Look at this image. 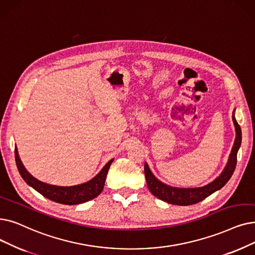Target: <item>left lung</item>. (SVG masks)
Here are the masks:
<instances>
[{
    "instance_id": "left-lung-1",
    "label": "left lung",
    "mask_w": 255,
    "mask_h": 255,
    "mask_svg": "<svg viewBox=\"0 0 255 255\" xmlns=\"http://www.w3.org/2000/svg\"><path fill=\"white\" fill-rule=\"evenodd\" d=\"M232 120H234V123L236 126V132H237L235 145L232 147L226 168L216 180H214L212 183H209L203 187H196V189H177V187L165 185L159 180H157L151 173L148 164L145 163V176H146V181L150 192L155 197H157L158 199H160V200L164 202H168L175 205L186 206V205H192V204L200 202L204 200V199L209 195L215 193L216 191L222 189V187L228 182L230 177L232 176V174H234L236 170L237 155L242 142L241 127L238 124V122L236 121L235 116H232Z\"/></svg>"
}]
</instances>
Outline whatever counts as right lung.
Instances as JSON below:
<instances>
[{"mask_svg":"<svg viewBox=\"0 0 255 255\" xmlns=\"http://www.w3.org/2000/svg\"><path fill=\"white\" fill-rule=\"evenodd\" d=\"M14 155H15V162H16L17 170L20 176L23 177V179L30 186H32L33 189L37 191L39 194H41L43 197L50 199V200L57 203H61V204H66V205H75V204L84 203L100 195L104 189L106 175L108 173L110 164H112V162L114 161V159L109 160L104 165V168L100 171V173L86 183L75 185V186H56V185L43 183L35 179L32 175H30L18 157L16 147L14 149Z\"/></svg>","mask_w":255,"mask_h":255,"instance_id":"right-lung-1","label":"right lung"}]
</instances>
